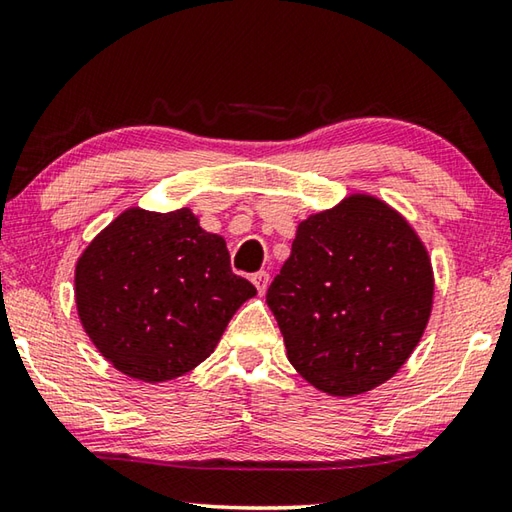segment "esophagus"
Masks as SVG:
<instances>
[{
    "label": "esophagus",
    "mask_w": 512,
    "mask_h": 512,
    "mask_svg": "<svg viewBox=\"0 0 512 512\" xmlns=\"http://www.w3.org/2000/svg\"><path fill=\"white\" fill-rule=\"evenodd\" d=\"M252 281H254L256 289H258V294H265V289H267V285H269V274H267V272H256V274L252 276Z\"/></svg>",
    "instance_id": "34e87169"
}]
</instances>
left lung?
<instances>
[{"label": "left lung", "mask_w": 512, "mask_h": 512, "mask_svg": "<svg viewBox=\"0 0 512 512\" xmlns=\"http://www.w3.org/2000/svg\"><path fill=\"white\" fill-rule=\"evenodd\" d=\"M432 289L428 252L406 220L381 200L350 196L298 225L267 305L298 374L354 397L406 363L426 330Z\"/></svg>", "instance_id": "left-lung-1"}]
</instances>
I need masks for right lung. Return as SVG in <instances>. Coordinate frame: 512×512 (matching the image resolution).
Instances as JSON below:
<instances>
[{
    "mask_svg": "<svg viewBox=\"0 0 512 512\" xmlns=\"http://www.w3.org/2000/svg\"><path fill=\"white\" fill-rule=\"evenodd\" d=\"M256 287L189 209H129L75 267L77 314L113 368L160 383L194 370Z\"/></svg>",
    "mask_w": 512,
    "mask_h": 512,
    "instance_id": "right-lung-1",
    "label": "right lung"
}]
</instances>
